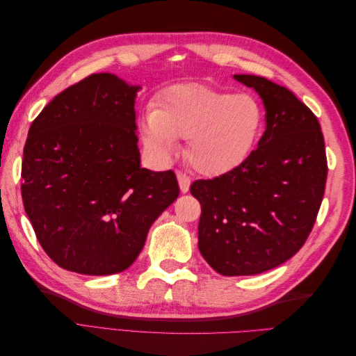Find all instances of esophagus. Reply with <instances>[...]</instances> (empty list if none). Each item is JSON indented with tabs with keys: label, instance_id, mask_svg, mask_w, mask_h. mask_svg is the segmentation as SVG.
I'll return each instance as SVG.
<instances>
[{
	"label": "esophagus",
	"instance_id": "obj_1",
	"mask_svg": "<svg viewBox=\"0 0 356 356\" xmlns=\"http://www.w3.org/2000/svg\"><path fill=\"white\" fill-rule=\"evenodd\" d=\"M177 178H178V184H179V190L181 193H187L190 190V184H191V179L188 175H186L184 172L178 170L177 172Z\"/></svg>",
	"mask_w": 356,
	"mask_h": 356
}]
</instances>
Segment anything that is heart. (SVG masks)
<instances>
[{"instance_id": "1", "label": "heart", "mask_w": 356, "mask_h": 356, "mask_svg": "<svg viewBox=\"0 0 356 356\" xmlns=\"http://www.w3.org/2000/svg\"><path fill=\"white\" fill-rule=\"evenodd\" d=\"M263 131L264 111L254 96L199 83L165 89L154 110H145L139 122L149 154L168 161L177 152V139H187L190 166L207 177H221L242 166Z\"/></svg>"}]
</instances>
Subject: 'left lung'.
I'll list each match as a JSON object with an SVG mask.
<instances>
[{"mask_svg":"<svg viewBox=\"0 0 356 356\" xmlns=\"http://www.w3.org/2000/svg\"><path fill=\"white\" fill-rule=\"evenodd\" d=\"M266 131L242 166L190 187L202 204L199 251L224 276L258 275L289 260L314 227L324 197L327 157L315 114L284 86L251 74Z\"/></svg>","mask_w":356,"mask_h":356,"instance_id":"obj_1","label":"left lung"}]
</instances>
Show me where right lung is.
I'll return each mask as SVG.
<instances>
[{"instance_id":"right-lung-1","label":"right lung","mask_w":356,"mask_h":356,"mask_svg":"<svg viewBox=\"0 0 356 356\" xmlns=\"http://www.w3.org/2000/svg\"><path fill=\"white\" fill-rule=\"evenodd\" d=\"M138 90L114 74H92L55 96L29 127L24 207L42 250L67 270H126L179 195L174 172L141 168Z\"/></svg>"}]
</instances>
